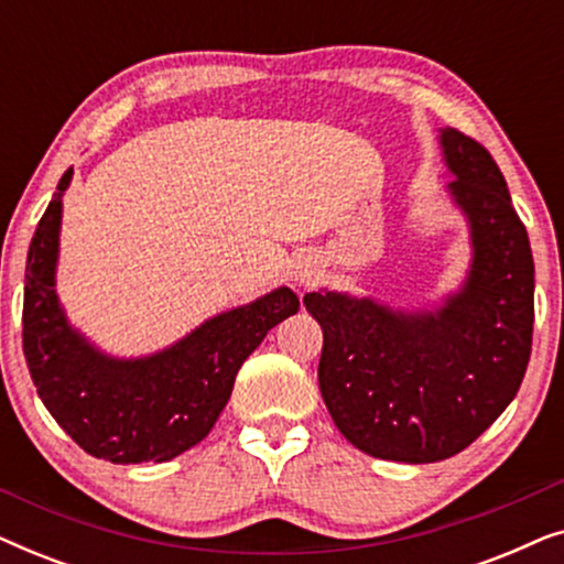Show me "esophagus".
<instances>
[{
	"label": "esophagus",
	"instance_id": "esophagus-1",
	"mask_svg": "<svg viewBox=\"0 0 564 564\" xmlns=\"http://www.w3.org/2000/svg\"><path fill=\"white\" fill-rule=\"evenodd\" d=\"M295 282L300 284V288H307V284L313 282V269L307 267V264H300L295 269Z\"/></svg>",
	"mask_w": 564,
	"mask_h": 564
}]
</instances>
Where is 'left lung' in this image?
I'll return each mask as SVG.
<instances>
[{"instance_id": "8db88e82", "label": "left lung", "mask_w": 564, "mask_h": 564, "mask_svg": "<svg viewBox=\"0 0 564 564\" xmlns=\"http://www.w3.org/2000/svg\"><path fill=\"white\" fill-rule=\"evenodd\" d=\"M449 192L467 215L473 267L438 311L408 313L307 292L323 328L318 384L330 419L369 457L426 465L467 449L516 398L531 357L534 259L485 145L442 130Z\"/></svg>"}]
</instances>
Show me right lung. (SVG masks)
<instances>
[{"instance_id": "1", "label": "right lung", "mask_w": 564, "mask_h": 564, "mask_svg": "<svg viewBox=\"0 0 564 564\" xmlns=\"http://www.w3.org/2000/svg\"><path fill=\"white\" fill-rule=\"evenodd\" d=\"M72 174L61 176L28 251L22 351L30 377L58 426L91 457L115 465L174 459L210 434L238 369L269 328L300 311V300L280 288L151 357H107L68 326L53 290L61 197Z\"/></svg>"}]
</instances>
